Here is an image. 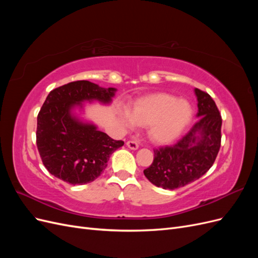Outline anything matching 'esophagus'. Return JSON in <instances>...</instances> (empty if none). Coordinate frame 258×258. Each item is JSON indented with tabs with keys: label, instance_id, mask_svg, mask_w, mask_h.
Instances as JSON below:
<instances>
[{
	"label": "esophagus",
	"instance_id": "34e87169",
	"mask_svg": "<svg viewBox=\"0 0 258 258\" xmlns=\"http://www.w3.org/2000/svg\"><path fill=\"white\" fill-rule=\"evenodd\" d=\"M126 145L130 148V150H138V148H139V144L135 141H128L126 143Z\"/></svg>",
	"mask_w": 258,
	"mask_h": 258
}]
</instances>
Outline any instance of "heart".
I'll return each mask as SVG.
<instances>
[{
	"label": "heart",
	"mask_w": 258,
	"mask_h": 258,
	"mask_svg": "<svg viewBox=\"0 0 258 258\" xmlns=\"http://www.w3.org/2000/svg\"><path fill=\"white\" fill-rule=\"evenodd\" d=\"M192 106L188 101L153 93L136 101L131 112L119 108L118 118L128 128L147 127V136L156 144H168L181 136L191 120Z\"/></svg>",
	"instance_id": "1"
}]
</instances>
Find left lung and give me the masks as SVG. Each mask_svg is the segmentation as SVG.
<instances>
[{"label":"left lung","instance_id":"8db88e82","mask_svg":"<svg viewBox=\"0 0 258 258\" xmlns=\"http://www.w3.org/2000/svg\"><path fill=\"white\" fill-rule=\"evenodd\" d=\"M198 121L177 143L154 151V161L144 170L148 181L163 189L183 187L212 167L221 147L222 117L209 93L195 88Z\"/></svg>","mask_w":258,"mask_h":258}]
</instances>
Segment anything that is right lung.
Wrapping results in <instances>:
<instances>
[{
  "label": "right lung",
  "mask_w": 258,
  "mask_h": 258,
  "mask_svg": "<svg viewBox=\"0 0 258 258\" xmlns=\"http://www.w3.org/2000/svg\"><path fill=\"white\" fill-rule=\"evenodd\" d=\"M116 91L113 87L77 81L49 92L37 115L36 145L50 174L69 184L83 185L103 172L111 155L123 141L98 130L81 114L86 102L111 104Z\"/></svg>",
  "instance_id": "right-lung-1"
}]
</instances>
